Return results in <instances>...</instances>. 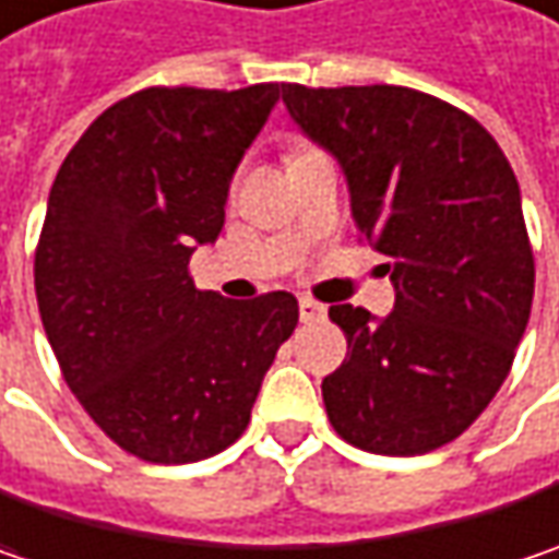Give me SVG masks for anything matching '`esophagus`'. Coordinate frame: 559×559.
<instances>
[{"label":"esophagus","instance_id":"obj_1","mask_svg":"<svg viewBox=\"0 0 559 559\" xmlns=\"http://www.w3.org/2000/svg\"><path fill=\"white\" fill-rule=\"evenodd\" d=\"M300 319L312 325V322H322L325 319V307L322 304H316L310 297H300Z\"/></svg>","mask_w":559,"mask_h":559}]
</instances>
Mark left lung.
<instances>
[{
    "mask_svg": "<svg viewBox=\"0 0 559 559\" xmlns=\"http://www.w3.org/2000/svg\"><path fill=\"white\" fill-rule=\"evenodd\" d=\"M287 114L335 154L395 310L329 307L347 357L322 379L345 443L424 455L462 437L509 377L535 297L519 182L475 116L399 84H281Z\"/></svg>",
    "mask_w": 559,
    "mask_h": 559,
    "instance_id": "obj_1",
    "label": "left lung"
}]
</instances>
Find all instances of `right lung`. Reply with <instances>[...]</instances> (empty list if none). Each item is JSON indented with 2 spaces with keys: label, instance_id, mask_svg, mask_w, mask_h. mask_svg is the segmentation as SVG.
Returning a JSON list of instances; mask_svg holds the SVG:
<instances>
[{
  "label": "right lung",
  "instance_id": "obj_1",
  "mask_svg": "<svg viewBox=\"0 0 559 559\" xmlns=\"http://www.w3.org/2000/svg\"><path fill=\"white\" fill-rule=\"evenodd\" d=\"M278 94L275 82L135 91L87 126L52 182L34 255L40 319L82 408L142 462L237 443L297 325L287 290L224 300L189 275Z\"/></svg>",
  "mask_w": 559,
  "mask_h": 559
}]
</instances>
